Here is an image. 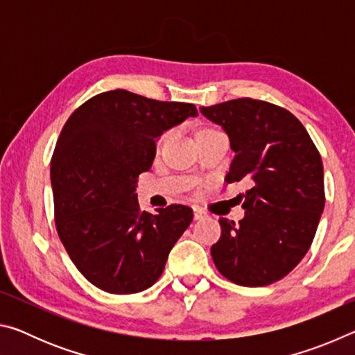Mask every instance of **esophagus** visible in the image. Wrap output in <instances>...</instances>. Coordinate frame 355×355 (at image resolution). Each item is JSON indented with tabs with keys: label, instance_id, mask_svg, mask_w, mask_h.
Wrapping results in <instances>:
<instances>
[{
	"label": "esophagus",
	"instance_id": "esophagus-1",
	"mask_svg": "<svg viewBox=\"0 0 355 355\" xmlns=\"http://www.w3.org/2000/svg\"><path fill=\"white\" fill-rule=\"evenodd\" d=\"M207 213L203 211L202 208H199V207H194V219L196 220H200V219H203V218H207Z\"/></svg>",
	"mask_w": 355,
	"mask_h": 355
}]
</instances>
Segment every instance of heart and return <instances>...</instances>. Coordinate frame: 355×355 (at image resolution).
Returning <instances> with one entry per match:
<instances>
[{"mask_svg": "<svg viewBox=\"0 0 355 355\" xmlns=\"http://www.w3.org/2000/svg\"><path fill=\"white\" fill-rule=\"evenodd\" d=\"M166 137H167V133H164L163 136H161V137H159V139H158V144H161V142H163V141L166 139Z\"/></svg>", "mask_w": 355, "mask_h": 355, "instance_id": "b5f03b06", "label": "heart"}]
</instances>
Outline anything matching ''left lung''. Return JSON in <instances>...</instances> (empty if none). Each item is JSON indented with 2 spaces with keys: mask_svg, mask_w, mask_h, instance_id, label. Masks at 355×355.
Returning <instances> with one entry per match:
<instances>
[{
  "mask_svg": "<svg viewBox=\"0 0 355 355\" xmlns=\"http://www.w3.org/2000/svg\"><path fill=\"white\" fill-rule=\"evenodd\" d=\"M200 112L230 137L235 158L225 182H252L244 219H219L213 261L233 284L271 285L290 274L313 243L326 203L321 155L304 125L269 101L244 97Z\"/></svg>",
  "mask_w": 355,
  "mask_h": 355,
  "instance_id": "obj_1",
  "label": "left lung"
}]
</instances>
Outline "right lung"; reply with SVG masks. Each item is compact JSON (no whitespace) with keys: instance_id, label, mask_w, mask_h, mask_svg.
Segmentation results:
<instances>
[{"instance_id":"obj_1","label":"right lung","mask_w":355,"mask_h":355,"mask_svg":"<svg viewBox=\"0 0 355 355\" xmlns=\"http://www.w3.org/2000/svg\"><path fill=\"white\" fill-rule=\"evenodd\" d=\"M196 116L191 103L116 89L84 101L65 122L50 166L55 224L70 260L100 290H147L189 227L188 205L142 211L136 180L152 167L156 137Z\"/></svg>"}]
</instances>
